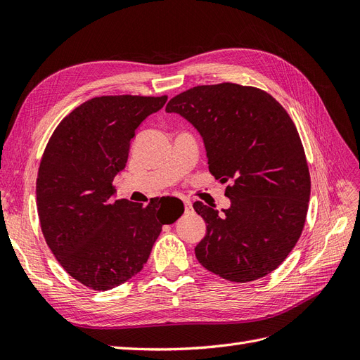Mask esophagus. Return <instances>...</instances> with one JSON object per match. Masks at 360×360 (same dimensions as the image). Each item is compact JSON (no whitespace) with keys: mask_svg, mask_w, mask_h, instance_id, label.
I'll return each mask as SVG.
<instances>
[{"mask_svg":"<svg viewBox=\"0 0 360 360\" xmlns=\"http://www.w3.org/2000/svg\"><path fill=\"white\" fill-rule=\"evenodd\" d=\"M183 204H184V212H186V213L192 212V204H191V201L183 200Z\"/></svg>","mask_w":360,"mask_h":360,"instance_id":"obj_1","label":"esophagus"}]
</instances>
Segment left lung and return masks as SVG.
Instances as JSON below:
<instances>
[{
  "label": "left lung",
  "instance_id": "8db88e82",
  "mask_svg": "<svg viewBox=\"0 0 360 360\" xmlns=\"http://www.w3.org/2000/svg\"><path fill=\"white\" fill-rule=\"evenodd\" d=\"M202 136L209 169L231 207L201 201L207 224L195 248L200 263L231 282L271 274L296 246L307 221L311 177L296 126L269 93L231 82L198 85L168 102Z\"/></svg>",
  "mask_w": 360,
  "mask_h": 360
}]
</instances>
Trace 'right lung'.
Returning <instances> with one entry per match:
<instances>
[{
	"label": "right lung",
	"mask_w": 360,
	"mask_h": 360,
	"mask_svg": "<svg viewBox=\"0 0 360 360\" xmlns=\"http://www.w3.org/2000/svg\"><path fill=\"white\" fill-rule=\"evenodd\" d=\"M167 99L93 97L61 120L43 151L36 183L43 237L61 267L91 290H111L143 270L162 226L184 210L169 197L146 207L112 200L136 127Z\"/></svg>",
	"instance_id": "right-lung-1"
}]
</instances>
